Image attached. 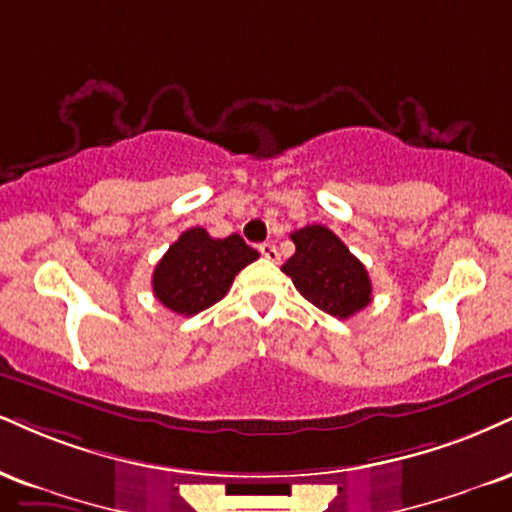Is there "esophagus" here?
<instances>
[{
  "label": "esophagus",
  "instance_id": "34e87169",
  "mask_svg": "<svg viewBox=\"0 0 512 512\" xmlns=\"http://www.w3.org/2000/svg\"><path fill=\"white\" fill-rule=\"evenodd\" d=\"M260 252H262L264 260H269V262L279 260V250H276L274 243H262V245H260Z\"/></svg>",
  "mask_w": 512,
  "mask_h": 512
}]
</instances>
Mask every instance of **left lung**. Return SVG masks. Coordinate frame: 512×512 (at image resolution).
Segmentation results:
<instances>
[{
    "mask_svg": "<svg viewBox=\"0 0 512 512\" xmlns=\"http://www.w3.org/2000/svg\"><path fill=\"white\" fill-rule=\"evenodd\" d=\"M293 257L283 264L305 300L326 315L348 319L372 303V281L357 257L326 226L312 224L291 233Z\"/></svg>",
    "mask_w": 512,
    "mask_h": 512,
    "instance_id": "left-lung-1",
    "label": "left lung"
}]
</instances>
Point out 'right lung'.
I'll list each match as a JSON object with an SVG mask.
<instances>
[{
    "label": "right lung",
    "mask_w": 512,
    "mask_h": 512,
    "mask_svg": "<svg viewBox=\"0 0 512 512\" xmlns=\"http://www.w3.org/2000/svg\"><path fill=\"white\" fill-rule=\"evenodd\" d=\"M257 257L260 252L238 233L212 238L205 229L193 226L164 252L152 274V291L171 312L193 317L219 303L240 269Z\"/></svg>",
    "instance_id": "add662e5"
}]
</instances>
